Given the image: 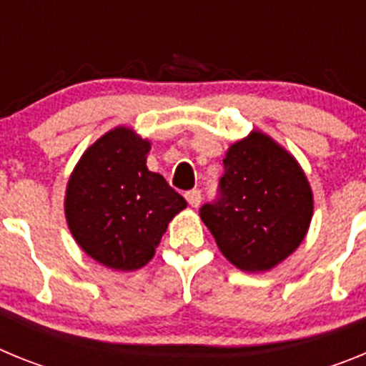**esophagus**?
Segmentation results:
<instances>
[{
	"label": "esophagus",
	"mask_w": 366,
	"mask_h": 366,
	"mask_svg": "<svg viewBox=\"0 0 366 366\" xmlns=\"http://www.w3.org/2000/svg\"><path fill=\"white\" fill-rule=\"evenodd\" d=\"M185 198L187 202H189V205L196 209V207L202 203V192H199V190H189V192L185 194Z\"/></svg>",
	"instance_id": "obj_1"
}]
</instances>
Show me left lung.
Listing matches in <instances>:
<instances>
[{
  "instance_id": "obj_1",
  "label": "left lung",
  "mask_w": 366,
  "mask_h": 366,
  "mask_svg": "<svg viewBox=\"0 0 366 366\" xmlns=\"http://www.w3.org/2000/svg\"><path fill=\"white\" fill-rule=\"evenodd\" d=\"M218 198L199 209L223 257L242 271H269L304 240L313 194L297 159L269 135L251 132L223 159Z\"/></svg>"
}]
</instances>
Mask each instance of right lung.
I'll return each mask as SVG.
<instances>
[{
	"instance_id": "obj_1",
	"label": "right lung",
	"mask_w": 366,
	"mask_h": 366,
	"mask_svg": "<svg viewBox=\"0 0 366 366\" xmlns=\"http://www.w3.org/2000/svg\"><path fill=\"white\" fill-rule=\"evenodd\" d=\"M150 141L119 126L82 154L66 189V219L76 244L99 264L135 271L155 254L183 196L150 172Z\"/></svg>"
}]
</instances>
